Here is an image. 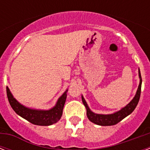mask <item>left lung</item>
<instances>
[{
  "instance_id": "1",
  "label": "left lung",
  "mask_w": 150,
  "mask_h": 150,
  "mask_svg": "<svg viewBox=\"0 0 150 150\" xmlns=\"http://www.w3.org/2000/svg\"><path fill=\"white\" fill-rule=\"evenodd\" d=\"M139 85L138 87L137 92L135 94V97L132 99V100L128 104H127L125 107L121 108L120 110L115 112L114 114H95L93 111H91V110L89 109V107L87 105V103L86 102L84 97L82 96V100L83 104L85 105V107L86 108V114L87 117L89 118L90 121H92L93 123L98 125L101 126H110L114 125L118 122L123 120L125 117L129 115L131 113H132V111L135 109V107L137 106L138 103L139 101L140 94H141V87H142V77H141V73L139 69Z\"/></svg>"
}]
</instances>
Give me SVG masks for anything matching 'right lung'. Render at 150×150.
Masks as SVG:
<instances>
[{"instance_id":"1","label":"right lung","mask_w":150,"mask_h":150,"mask_svg":"<svg viewBox=\"0 0 150 150\" xmlns=\"http://www.w3.org/2000/svg\"><path fill=\"white\" fill-rule=\"evenodd\" d=\"M67 92L68 89L61 95L56 105L51 109L36 110L29 108L21 104L18 101L15 100V98H14L10 92V89L7 86V96L8 101L14 111L19 116L29 121L30 123L41 126L51 125L53 124L57 123L61 119L67 97Z\"/></svg>"}]
</instances>
